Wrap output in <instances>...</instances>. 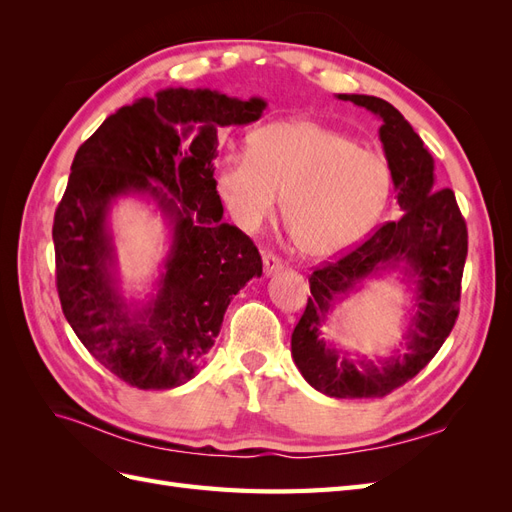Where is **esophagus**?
Wrapping results in <instances>:
<instances>
[{
  "label": "esophagus",
  "instance_id": "obj_1",
  "mask_svg": "<svg viewBox=\"0 0 512 512\" xmlns=\"http://www.w3.org/2000/svg\"><path fill=\"white\" fill-rule=\"evenodd\" d=\"M262 267H265V273L267 275H273V273H277V271H282V260L277 258L275 254H265L262 256Z\"/></svg>",
  "mask_w": 512,
  "mask_h": 512
}]
</instances>
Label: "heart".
Instances as JSON below:
<instances>
[{
    "instance_id": "obj_1",
    "label": "heart",
    "mask_w": 512,
    "mask_h": 512,
    "mask_svg": "<svg viewBox=\"0 0 512 512\" xmlns=\"http://www.w3.org/2000/svg\"><path fill=\"white\" fill-rule=\"evenodd\" d=\"M215 185L235 224L254 232L277 196L284 224L305 256L346 250L374 226L391 190L389 164L350 136L307 119L258 128L247 153H226Z\"/></svg>"
}]
</instances>
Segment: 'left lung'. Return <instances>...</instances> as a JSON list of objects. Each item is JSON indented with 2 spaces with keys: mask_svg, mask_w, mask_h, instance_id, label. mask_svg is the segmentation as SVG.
<instances>
[{
  "mask_svg": "<svg viewBox=\"0 0 512 512\" xmlns=\"http://www.w3.org/2000/svg\"><path fill=\"white\" fill-rule=\"evenodd\" d=\"M367 108L380 121V141L404 211L382 224L359 247L309 275L312 297L292 331V359L316 391L337 399L384 397L412 380L453 331L459 314L461 275L468 256V228L453 190H436L433 158L393 104L376 96L337 94ZM399 270L413 290L407 352L380 366L352 360L323 339L332 307L369 276Z\"/></svg>",
  "mask_w": 512,
  "mask_h": 512,
  "instance_id": "8db88e82",
  "label": "left lung"
}]
</instances>
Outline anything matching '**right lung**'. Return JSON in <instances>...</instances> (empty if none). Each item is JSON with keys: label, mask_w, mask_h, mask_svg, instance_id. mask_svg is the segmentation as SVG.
Returning a JSON list of instances; mask_svg holds the SVG:
<instances>
[{"label": "right lung", "mask_w": 512, "mask_h": 512, "mask_svg": "<svg viewBox=\"0 0 512 512\" xmlns=\"http://www.w3.org/2000/svg\"><path fill=\"white\" fill-rule=\"evenodd\" d=\"M265 108L262 98L168 87L121 106L76 151L53 222L61 309L89 354L136 389L192 380L232 297L262 275L252 239L222 222L213 160L218 130ZM121 195L151 197L169 226L163 273L143 302L118 290L107 215Z\"/></svg>", "instance_id": "1"}]
</instances>
